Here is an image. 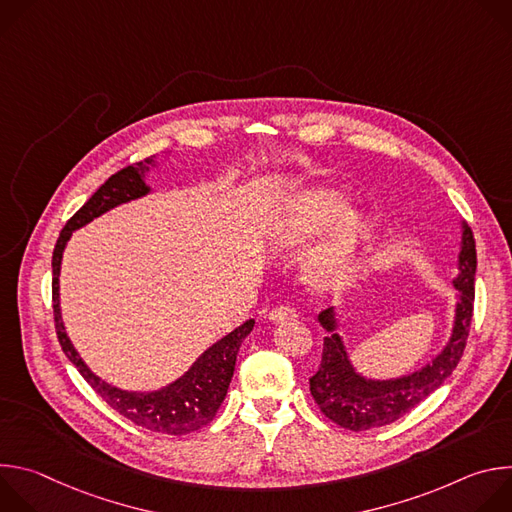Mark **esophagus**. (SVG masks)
Listing matches in <instances>:
<instances>
[{"label": "esophagus", "mask_w": 512, "mask_h": 512, "mask_svg": "<svg viewBox=\"0 0 512 512\" xmlns=\"http://www.w3.org/2000/svg\"><path fill=\"white\" fill-rule=\"evenodd\" d=\"M267 318L271 322H283V320H294L296 318V310L289 308V306H277V308H271Z\"/></svg>", "instance_id": "34e87169"}]
</instances>
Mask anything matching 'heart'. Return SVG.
<instances>
[{
	"instance_id": "1",
	"label": "heart",
	"mask_w": 512,
	"mask_h": 512,
	"mask_svg": "<svg viewBox=\"0 0 512 512\" xmlns=\"http://www.w3.org/2000/svg\"><path fill=\"white\" fill-rule=\"evenodd\" d=\"M348 198L330 188L300 190L291 196L273 227V243L283 253H298L332 226L306 259L308 279L322 289L344 283L356 265L358 251L369 237L371 218L348 212Z\"/></svg>"
}]
</instances>
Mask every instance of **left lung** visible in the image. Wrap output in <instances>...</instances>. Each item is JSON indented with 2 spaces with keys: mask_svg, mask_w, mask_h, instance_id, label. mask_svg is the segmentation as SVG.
Segmentation results:
<instances>
[{
  "mask_svg": "<svg viewBox=\"0 0 512 512\" xmlns=\"http://www.w3.org/2000/svg\"><path fill=\"white\" fill-rule=\"evenodd\" d=\"M460 231V253L456 261L458 275L452 279L458 291L452 332L442 352H437L421 369L395 379H369L360 375L350 362L338 332L340 324L336 308L318 314V322L328 336L324 338L320 369L310 379V393L322 413L340 427L364 431L397 421L435 389H440L458 367L472 322L476 275L474 235L464 221L460 223Z\"/></svg>",
  "mask_w": 512,
  "mask_h": 512,
  "instance_id": "obj_1",
  "label": "left lung"
}]
</instances>
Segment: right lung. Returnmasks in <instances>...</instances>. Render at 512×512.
<instances>
[{
    "instance_id": "add662e5",
    "label": "right lung",
    "mask_w": 512,
    "mask_h": 512,
    "mask_svg": "<svg viewBox=\"0 0 512 512\" xmlns=\"http://www.w3.org/2000/svg\"><path fill=\"white\" fill-rule=\"evenodd\" d=\"M154 164V158H148L113 174L60 231L52 255V308L58 342L66 358L75 364L83 379L111 409H115L117 413H121L123 417H127L129 421L143 429L170 435H184L210 423L218 407L225 401L235 373L237 352L241 348V342L251 334L255 320H247L245 324H241L239 328H235L233 332L208 346L192 362V367L170 385L143 393L113 387L101 377H97L87 367L77 348L72 346L60 314V265L68 239L77 229H83L111 208L150 194L152 188L145 184L143 176L145 172H150Z\"/></svg>"
}]
</instances>
